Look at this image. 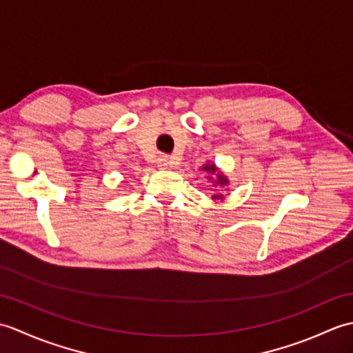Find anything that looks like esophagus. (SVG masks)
Wrapping results in <instances>:
<instances>
[{
    "instance_id": "34e87169",
    "label": "esophagus",
    "mask_w": 353,
    "mask_h": 353,
    "mask_svg": "<svg viewBox=\"0 0 353 353\" xmlns=\"http://www.w3.org/2000/svg\"><path fill=\"white\" fill-rule=\"evenodd\" d=\"M157 163H159V167H162V168H168L170 165L172 163V159L170 156H161L159 161H157Z\"/></svg>"
}]
</instances>
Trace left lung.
<instances>
[{"mask_svg":"<svg viewBox=\"0 0 353 353\" xmlns=\"http://www.w3.org/2000/svg\"><path fill=\"white\" fill-rule=\"evenodd\" d=\"M201 168H203V171H206V172H211V174H214V172H215V179H212L211 176H208L209 181H214V186H226L229 183L228 177L224 176L223 172H220L219 168H216L214 163H206ZM212 199H223V196H220V194H216V196H214Z\"/></svg>","mask_w":353,"mask_h":353,"instance_id":"1","label":"left lung"}]
</instances>
